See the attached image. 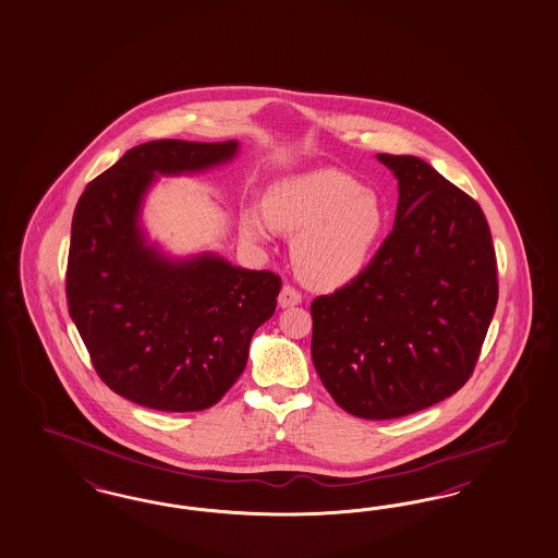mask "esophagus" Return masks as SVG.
<instances>
[{
	"label": "esophagus",
	"mask_w": 558,
	"mask_h": 558,
	"mask_svg": "<svg viewBox=\"0 0 558 558\" xmlns=\"http://www.w3.org/2000/svg\"><path fill=\"white\" fill-rule=\"evenodd\" d=\"M303 301V294H301V290L294 289L292 284H287L284 289L280 290V296H278V303H280V307H294V305H299Z\"/></svg>",
	"instance_id": "1"
}]
</instances>
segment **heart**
Wrapping results in <instances>:
<instances>
[{
  "label": "heart",
  "instance_id": "1",
  "mask_svg": "<svg viewBox=\"0 0 558 558\" xmlns=\"http://www.w3.org/2000/svg\"><path fill=\"white\" fill-rule=\"evenodd\" d=\"M266 214L274 227L299 232L294 262L313 287L336 289L366 268L381 241L387 210L381 197L354 177L319 169L276 183L266 197ZM243 231L266 239L269 223L250 211Z\"/></svg>",
  "mask_w": 558,
  "mask_h": 558
}]
</instances>
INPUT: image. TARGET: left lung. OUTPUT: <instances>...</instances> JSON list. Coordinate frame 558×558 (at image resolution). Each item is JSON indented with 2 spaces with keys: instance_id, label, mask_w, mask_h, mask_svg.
Masks as SVG:
<instances>
[{
  "instance_id": "obj_1",
  "label": "left lung",
  "mask_w": 558,
  "mask_h": 558,
  "mask_svg": "<svg viewBox=\"0 0 558 558\" xmlns=\"http://www.w3.org/2000/svg\"><path fill=\"white\" fill-rule=\"evenodd\" d=\"M377 158L398 179L393 231L354 280L311 303V356L342 410L389 421L472 377L499 280L478 202L423 158Z\"/></svg>"
}]
</instances>
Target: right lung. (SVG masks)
I'll list each match as a JSON object with an SVG mask.
<instances>
[{"label": "right lung", "mask_w": 558, "mask_h": 558, "mask_svg": "<svg viewBox=\"0 0 558 558\" xmlns=\"http://www.w3.org/2000/svg\"><path fill=\"white\" fill-rule=\"evenodd\" d=\"M236 142L158 140L135 146L77 199L65 271L70 315L98 377L162 412L216 404L243 373L253 331L276 311L278 274L216 255L171 262L144 243L140 204L154 173L204 171Z\"/></svg>", "instance_id": "right-lung-1"}]
</instances>
